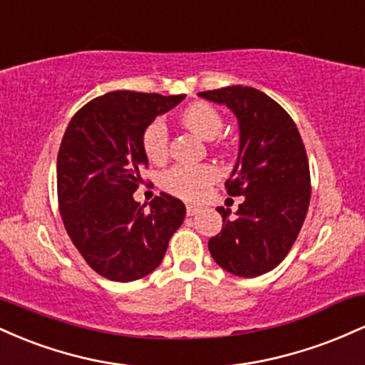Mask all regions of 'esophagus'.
<instances>
[{
    "label": "esophagus",
    "instance_id": "esophagus-1",
    "mask_svg": "<svg viewBox=\"0 0 365 365\" xmlns=\"http://www.w3.org/2000/svg\"><path fill=\"white\" fill-rule=\"evenodd\" d=\"M199 211H200L199 206H192V204H188L187 206V216H195Z\"/></svg>",
    "mask_w": 365,
    "mask_h": 365
}]
</instances>
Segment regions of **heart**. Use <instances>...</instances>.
Wrapping results in <instances>:
<instances>
[{
    "label": "heart",
    "mask_w": 365,
    "mask_h": 365,
    "mask_svg": "<svg viewBox=\"0 0 365 365\" xmlns=\"http://www.w3.org/2000/svg\"><path fill=\"white\" fill-rule=\"evenodd\" d=\"M180 121L187 130L204 140L216 139L223 128V118L211 104L195 103L180 115ZM144 153L150 161H159L168 150V130L161 120L148 125L142 135ZM217 171L212 166L202 165H177L163 175L161 183L170 194L187 200L200 199L206 194L207 187L215 182Z\"/></svg>",
    "instance_id": "1"
}]
</instances>
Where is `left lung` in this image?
Segmentation results:
<instances>
[{
  "instance_id": "1",
  "label": "left lung",
  "mask_w": 365,
  "mask_h": 365,
  "mask_svg": "<svg viewBox=\"0 0 365 365\" xmlns=\"http://www.w3.org/2000/svg\"><path fill=\"white\" fill-rule=\"evenodd\" d=\"M226 106L238 123V154L226 192L242 195L235 217L217 207L223 230L209 252L228 273L255 278L269 273L302 228L311 200V175L297 125L274 99L245 86L199 92Z\"/></svg>"
}]
</instances>
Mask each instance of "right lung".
<instances>
[{
    "label": "right lung",
    "mask_w": 365,
    "mask_h": 365,
    "mask_svg": "<svg viewBox=\"0 0 365 365\" xmlns=\"http://www.w3.org/2000/svg\"><path fill=\"white\" fill-rule=\"evenodd\" d=\"M185 94L113 91L75 113L56 163L58 200L66 233L87 264L111 282L144 278L161 264L185 204L165 194L149 211L133 199L149 165L142 135Z\"/></svg>",
    "instance_id": "add662e5"
}]
</instances>
